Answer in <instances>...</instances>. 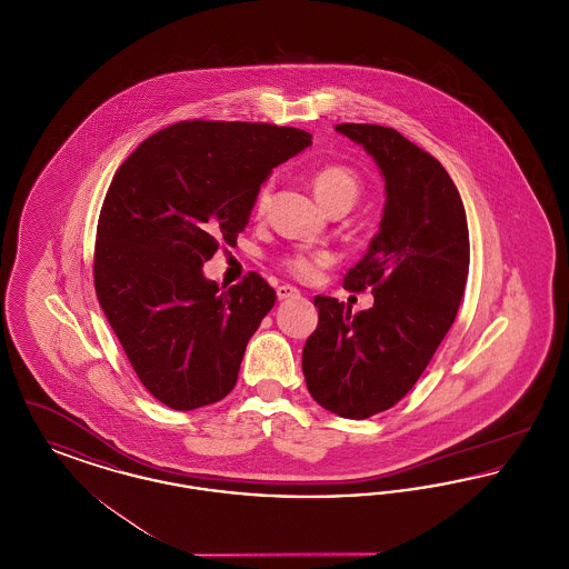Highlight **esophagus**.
Returning <instances> with one entry per match:
<instances>
[{
	"label": "esophagus",
	"instance_id": "1",
	"mask_svg": "<svg viewBox=\"0 0 569 569\" xmlns=\"http://www.w3.org/2000/svg\"><path fill=\"white\" fill-rule=\"evenodd\" d=\"M300 297V292H298L297 288H292V286H279L277 288V298L279 300H290V298Z\"/></svg>",
	"mask_w": 569,
	"mask_h": 569
}]
</instances>
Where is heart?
<instances>
[{
	"label": "heart",
	"instance_id": "1",
	"mask_svg": "<svg viewBox=\"0 0 569 569\" xmlns=\"http://www.w3.org/2000/svg\"><path fill=\"white\" fill-rule=\"evenodd\" d=\"M311 186H313L316 198L325 204L328 211L335 207L352 209L353 202L358 200V196L362 191L360 177L353 172L350 166H343V163L320 166L311 177ZM269 200H271V183H262L253 198L256 216H262L267 211ZM330 262H332V258L326 251H297V253L286 256L281 260V267L292 277L309 281Z\"/></svg>",
	"mask_w": 569,
	"mask_h": 569
}]
</instances>
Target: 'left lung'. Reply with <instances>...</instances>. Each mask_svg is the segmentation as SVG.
Wrapping results in <instances>:
<instances>
[{"label": "left lung", "mask_w": 569, "mask_h": 569, "mask_svg": "<svg viewBox=\"0 0 569 569\" xmlns=\"http://www.w3.org/2000/svg\"><path fill=\"white\" fill-rule=\"evenodd\" d=\"M376 160L386 181L379 232L343 288L376 298L352 313L316 297L318 328L302 348V373L320 406L365 420L399 403L457 318L469 272V230L459 190L431 153L392 128L335 126Z\"/></svg>", "instance_id": "1"}]
</instances>
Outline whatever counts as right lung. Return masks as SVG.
Masks as SVG:
<instances>
[{
	"mask_svg": "<svg viewBox=\"0 0 569 569\" xmlns=\"http://www.w3.org/2000/svg\"><path fill=\"white\" fill-rule=\"evenodd\" d=\"M311 134L243 121H181L149 136L112 177L96 234L100 307L142 386L170 409L221 401L274 305L249 272L223 290L202 274L237 243L258 188Z\"/></svg>",
	"mask_w": 569,
	"mask_h": 569,
	"instance_id": "right-lung-1",
	"label": "right lung"
}]
</instances>
